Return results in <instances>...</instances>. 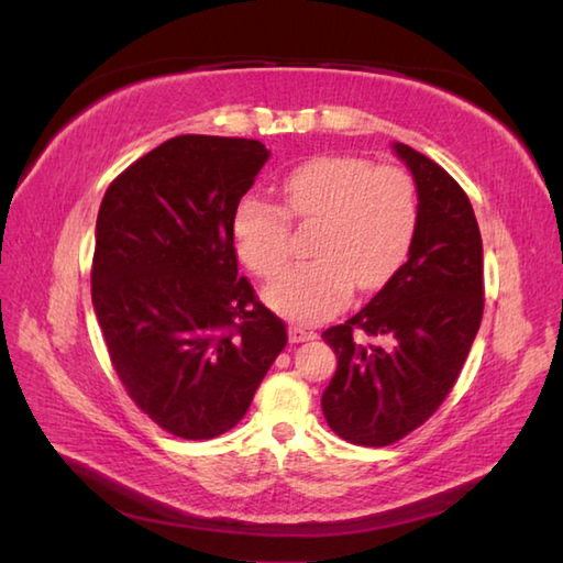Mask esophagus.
I'll use <instances>...</instances> for the list:
<instances>
[{"label": "esophagus", "instance_id": "34e87169", "mask_svg": "<svg viewBox=\"0 0 563 563\" xmlns=\"http://www.w3.org/2000/svg\"><path fill=\"white\" fill-rule=\"evenodd\" d=\"M288 336H290V343H305V341H314L317 333L305 329V327L292 324V327L288 329Z\"/></svg>", "mask_w": 563, "mask_h": 563}]
</instances>
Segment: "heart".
<instances>
[{
    "label": "heart",
    "instance_id": "obj_1",
    "mask_svg": "<svg viewBox=\"0 0 563 563\" xmlns=\"http://www.w3.org/2000/svg\"><path fill=\"white\" fill-rule=\"evenodd\" d=\"M280 208L256 198L236 206V254L261 278L290 258V220L317 224L312 263L285 271L268 285L273 309L319 321L351 300L357 288L387 285L409 256L418 227V194L409 172L361 157H317L288 174Z\"/></svg>",
    "mask_w": 563,
    "mask_h": 563
}]
</instances>
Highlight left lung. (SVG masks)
Here are the masks:
<instances>
[{
    "label": "left lung",
    "instance_id": "left-lung-1",
    "mask_svg": "<svg viewBox=\"0 0 563 563\" xmlns=\"http://www.w3.org/2000/svg\"><path fill=\"white\" fill-rule=\"evenodd\" d=\"M418 190L409 261L324 339L339 367L321 397L339 438L385 448L448 399L484 314V249L462 186L426 154L397 142ZM373 338V342H365Z\"/></svg>",
    "mask_w": 563,
    "mask_h": 563
}]
</instances>
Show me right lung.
Here are the masks:
<instances>
[{"label": "right lung", "instance_id": "right-lung-1", "mask_svg": "<svg viewBox=\"0 0 563 563\" xmlns=\"http://www.w3.org/2000/svg\"><path fill=\"white\" fill-rule=\"evenodd\" d=\"M258 140L178 135L106 190L91 302L118 379L166 433L234 428L288 343L239 275L232 218L268 159Z\"/></svg>", "mask_w": 563, "mask_h": 563}]
</instances>
